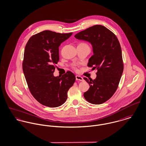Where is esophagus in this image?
I'll return each mask as SVG.
<instances>
[{
    "label": "esophagus",
    "mask_w": 146,
    "mask_h": 146,
    "mask_svg": "<svg viewBox=\"0 0 146 146\" xmlns=\"http://www.w3.org/2000/svg\"><path fill=\"white\" fill-rule=\"evenodd\" d=\"M76 80H79L81 81H84V78L80 76H78V75H76Z\"/></svg>",
    "instance_id": "1"
}]
</instances>
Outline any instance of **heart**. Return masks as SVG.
<instances>
[{
  "label": "heart",
  "mask_w": 146,
  "mask_h": 146,
  "mask_svg": "<svg viewBox=\"0 0 146 146\" xmlns=\"http://www.w3.org/2000/svg\"><path fill=\"white\" fill-rule=\"evenodd\" d=\"M79 44H81V45H87L86 44H85V43H80Z\"/></svg>",
  "instance_id": "heart-1"
}]
</instances>
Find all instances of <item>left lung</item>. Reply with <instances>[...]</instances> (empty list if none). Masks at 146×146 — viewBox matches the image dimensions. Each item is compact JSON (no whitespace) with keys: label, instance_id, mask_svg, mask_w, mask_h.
Masks as SVG:
<instances>
[{"label":"left lung","instance_id":"left-lung-1","mask_svg":"<svg viewBox=\"0 0 146 146\" xmlns=\"http://www.w3.org/2000/svg\"><path fill=\"white\" fill-rule=\"evenodd\" d=\"M75 37L91 43L93 55L88 66L98 70L95 79L84 78L90 86L84 96L90 103L102 104L116 92L123 72L119 42L112 32L102 25L89 27L75 35Z\"/></svg>","mask_w":146,"mask_h":146}]
</instances>
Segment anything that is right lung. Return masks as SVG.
I'll return each mask as SVG.
<instances>
[{
    "label": "right lung",
    "instance_id": "1",
    "mask_svg": "<svg viewBox=\"0 0 146 146\" xmlns=\"http://www.w3.org/2000/svg\"><path fill=\"white\" fill-rule=\"evenodd\" d=\"M72 33L44 31L32 36L25 47L23 71L29 91L41 104L55 108L66 100L67 92L75 81L70 72L54 76V64L59 61V46Z\"/></svg>",
    "mask_w": 146,
    "mask_h": 146
}]
</instances>
